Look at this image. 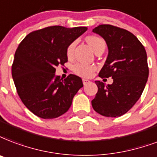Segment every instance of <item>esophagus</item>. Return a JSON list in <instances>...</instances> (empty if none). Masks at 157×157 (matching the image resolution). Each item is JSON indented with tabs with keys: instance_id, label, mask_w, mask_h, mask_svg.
<instances>
[{
	"instance_id": "34e87169",
	"label": "esophagus",
	"mask_w": 157,
	"mask_h": 157,
	"mask_svg": "<svg viewBox=\"0 0 157 157\" xmlns=\"http://www.w3.org/2000/svg\"><path fill=\"white\" fill-rule=\"evenodd\" d=\"M82 82H83L84 86H85V85H86V84L89 83L90 81L89 80H86V79H83V80H82Z\"/></svg>"
}]
</instances>
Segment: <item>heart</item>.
Instances as JSON below:
<instances>
[{
    "label": "heart",
    "mask_w": 157,
    "mask_h": 157,
    "mask_svg": "<svg viewBox=\"0 0 157 157\" xmlns=\"http://www.w3.org/2000/svg\"><path fill=\"white\" fill-rule=\"evenodd\" d=\"M87 42L91 46V48L95 52L98 48H100L101 45H105V41L101 38L97 37V36H89L86 38ZM76 46V41L71 42L67 48V55L68 57H71L73 53L74 48ZM73 72L77 76H80L81 77L88 78L93 76L94 71H95V67L94 65L90 64H85V63H76L72 67Z\"/></svg>",
    "instance_id": "obj_1"
}]
</instances>
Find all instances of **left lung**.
Wrapping results in <instances>:
<instances>
[{"label":"left lung","mask_w":157,"mask_h":157,"mask_svg":"<svg viewBox=\"0 0 157 157\" xmlns=\"http://www.w3.org/2000/svg\"><path fill=\"white\" fill-rule=\"evenodd\" d=\"M107 44L109 54L99 76L112 77L113 84L97 81L98 92L91 101L95 112L105 117L126 113L139 100L149 75L145 48L131 32L111 25L93 29Z\"/></svg>","instance_id":"8db88e82"}]
</instances>
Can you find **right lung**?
<instances>
[{
	"instance_id": "1",
	"label": "right lung",
	"mask_w": 157,
	"mask_h": 157,
	"mask_svg": "<svg viewBox=\"0 0 157 157\" xmlns=\"http://www.w3.org/2000/svg\"><path fill=\"white\" fill-rule=\"evenodd\" d=\"M86 30L49 26L31 32L19 44L12 77L20 100L33 114L51 119L69 109L82 80L72 74L63 80L55 76L56 67L67 62V46Z\"/></svg>"
}]
</instances>
